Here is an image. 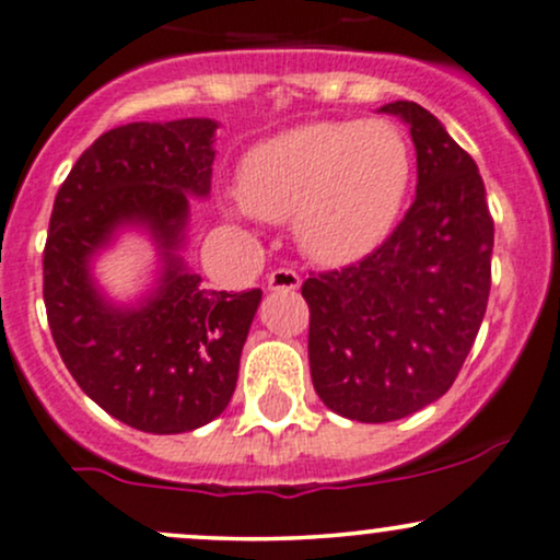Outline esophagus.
Masks as SVG:
<instances>
[{
    "label": "esophagus",
    "instance_id": "1",
    "mask_svg": "<svg viewBox=\"0 0 560 560\" xmlns=\"http://www.w3.org/2000/svg\"><path fill=\"white\" fill-rule=\"evenodd\" d=\"M300 287V276L292 268H276L268 273V290L295 292Z\"/></svg>",
    "mask_w": 560,
    "mask_h": 560
}]
</instances>
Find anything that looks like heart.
I'll use <instances>...</instances> for the list:
<instances>
[{
    "label": "heart",
    "instance_id": "1",
    "mask_svg": "<svg viewBox=\"0 0 560 560\" xmlns=\"http://www.w3.org/2000/svg\"><path fill=\"white\" fill-rule=\"evenodd\" d=\"M410 172V147L392 122H303L246 152L231 209L268 222L292 220L303 255L346 265L392 231Z\"/></svg>",
    "mask_w": 560,
    "mask_h": 560
}]
</instances>
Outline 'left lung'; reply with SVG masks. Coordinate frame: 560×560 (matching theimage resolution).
<instances>
[{"instance_id":"obj_1","label":"left lung","mask_w":560,"mask_h":560,"mask_svg":"<svg viewBox=\"0 0 560 560\" xmlns=\"http://www.w3.org/2000/svg\"><path fill=\"white\" fill-rule=\"evenodd\" d=\"M381 112L410 128L416 201L373 255L303 284L316 394L362 423L405 419L448 392L491 290L493 220L475 161L416 102Z\"/></svg>"}]
</instances>
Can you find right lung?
<instances>
[{
    "instance_id": "add662e5",
    "label": "right lung",
    "mask_w": 560,
    "mask_h": 560,
    "mask_svg": "<svg viewBox=\"0 0 560 560\" xmlns=\"http://www.w3.org/2000/svg\"><path fill=\"white\" fill-rule=\"evenodd\" d=\"M214 131L209 117L112 128L52 203L43 295L56 349L98 408L141 432H192L228 408L262 300L211 290L179 255L190 196L211 190ZM122 230L147 232L159 252L156 287L131 306L92 279V260Z\"/></svg>"
}]
</instances>
